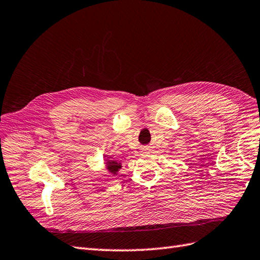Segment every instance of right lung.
<instances>
[{
    "label": "right lung",
    "mask_w": 260,
    "mask_h": 260,
    "mask_svg": "<svg viewBox=\"0 0 260 260\" xmlns=\"http://www.w3.org/2000/svg\"><path fill=\"white\" fill-rule=\"evenodd\" d=\"M106 164H107V169H108L109 172H111L112 174H116L118 172L119 169H121V166L120 163H118L117 161H111V160H106Z\"/></svg>",
    "instance_id": "add662e5"
}]
</instances>
